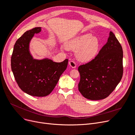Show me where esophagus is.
<instances>
[{
  "instance_id": "esophagus-1",
  "label": "esophagus",
  "mask_w": 135,
  "mask_h": 135,
  "mask_svg": "<svg viewBox=\"0 0 135 135\" xmlns=\"http://www.w3.org/2000/svg\"><path fill=\"white\" fill-rule=\"evenodd\" d=\"M69 66L71 67L72 68H75V67H76V63H75V62H74V61H69Z\"/></svg>"
}]
</instances>
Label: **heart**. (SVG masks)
I'll use <instances>...</instances> for the list:
<instances>
[{
  "label": "heart",
  "instance_id": "1",
  "mask_svg": "<svg viewBox=\"0 0 135 135\" xmlns=\"http://www.w3.org/2000/svg\"><path fill=\"white\" fill-rule=\"evenodd\" d=\"M68 48L76 50V57L81 62H89L96 55L100 46L98 40L90 34H83L70 40L67 44Z\"/></svg>",
  "mask_w": 135,
  "mask_h": 135
}]
</instances>
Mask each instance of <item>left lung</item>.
Returning <instances> with one entry per match:
<instances>
[{"label": "left lung", "mask_w": 135, "mask_h": 135, "mask_svg": "<svg viewBox=\"0 0 135 135\" xmlns=\"http://www.w3.org/2000/svg\"><path fill=\"white\" fill-rule=\"evenodd\" d=\"M122 45L112 32L106 43L95 59L80 66L78 89L90 100L107 97L121 80L123 74Z\"/></svg>", "instance_id": "1"}]
</instances>
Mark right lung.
Listing matches in <instances>:
<instances>
[{
	"label": "right lung",
	"mask_w": 135,
	"mask_h": 135,
	"mask_svg": "<svg viewBox=\"0 0 135 135\" xmlns=\"http://www.w3.org/2000/svg\"><path fill=\"white\" fill-rule=\"evenodd\" d=\"M41 27L27 31L15 42L11 59L12 73L20 88L26 94L44 97L50 94L66 69L68 59L55 62L49 59H34L30 51V43Z\"/></svg>",
	"instance_id": "right-lung-1"
}]
</instances>
